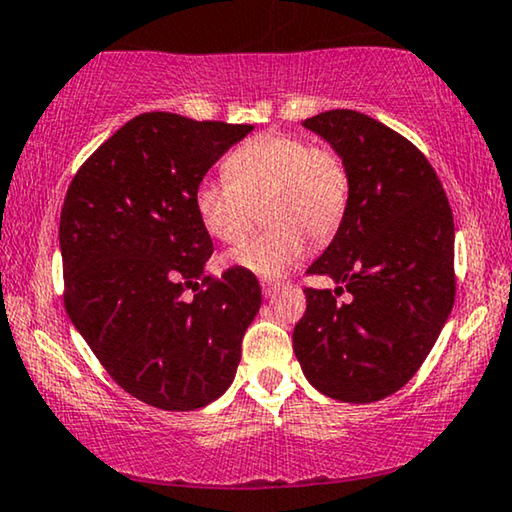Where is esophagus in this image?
<instances>
[{"instance_id": "34e87169", "label": "esophagus", "mask_w": 512, "mask_h": 512, "mask_svg": "<svg viewBox=\"0 0 512 512\" xmlns=\"http://www.w3.org/2000/svg\"><path fill=\"white\" fill-rule=\"evenodd\" d=\"M278 283H273V280H262V292H264V297H273V294L278 292Z\"/></svg>"}]
</instances>
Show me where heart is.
Wrapping results in <instances>:
<instances>
[{
    "label": "heart",
    "mask_w": 512,
    "mask_h": 512,
    "mask_svg": "<svg viewBox=\"0 0 512 512\" xmlns=\"http://www.w3.org/2000/svg\"><path fill=\"white\" fill-rule=\"evenodd\" d=\"M227 178H201L194 211L201 227L222 243H239L262 204L269 222L229 253V264L259 278H280L315 243L334 239L350 204V169L331 146H311L304 136L264 132L243 141L225 160Z\"/></svg>",
    "instance_id": "obj_1"
}]
</instances>
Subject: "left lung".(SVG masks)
<instances>
[{
  "mask_svg": "<svg viewBox=\"0 0 512 512\" xmlns=\"http://www.w3.org/2000/svg\"><path fill=\"white\" fill-rule=\"evenodd\" d=\"M343 155L350 204L311 276L336 290L306 287V313L292 345L315 390L371 403L415 376L455 304V220L420 148L369 115L348 109L304 120ZM343 291L348 302H338Z\"/></svg>",
  "mask_w": 512,
  "mask_h": 512,
  "instance_id": "left-lung-1",
  "label": "left lung"
}]
</instances>
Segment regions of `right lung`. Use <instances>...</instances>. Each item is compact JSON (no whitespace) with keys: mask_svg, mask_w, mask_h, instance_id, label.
Listing matches in <instances>:
<instances>
[{"mask_svg":"<svg viewBox=\"0 0 512 512\" xmlns=\"http://www.w3.org/2000/svg\"><path fill=\"white\" fill-rule=\"evenodd\" d=\"M248 132L253 125L141 113L69 183L64 308L109 376L148 406L194 410L218 399L262 306L253 273L201 276L213 241L194 211V187ZM187 286L198 292L190 302Z\"/></svg>","mask_w":512,"mask_h":512,"instance_id":"add662e5","label":"right lung"}]
</instances>
